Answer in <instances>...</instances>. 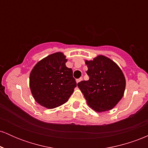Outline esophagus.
Instances as JSON below:
<instances>
[{
    "mask_svg": "<svg viewBox=\"0 0 148 148\" xmlns=\"http://www.w3.org/2000/svg\"><path fill=\"white\" fill-rule=\"evenodd\" d=\"M82 78H80V79H76V84H78V83H79L80 82V81H82Z\"/></svg>",
    "mask_w": 148,
    "mask_h": 148,
    "instance_id": "1",
    "label": "esophagus"
}]
</instances>
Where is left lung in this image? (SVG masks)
I'll return each mask as SVG.
<instances>
[{
	"instance_id": "8db88e82",
	"label": "left lung",
	"mask_w": 148,
	"mask_h": 148,
	"mask_svg": "<svg viewBox=\"0 0 148 148\" xmlns=\"http://www.w3.org/2000/svg\"><path fill=\"white\" fill-rule=\"evenodd\" d=\"M89 80L78 84L86 102L92 109L101 113L113 109L121 100L126 80L120 67L113 60L98 55L92 60H85Z\"/></svg>"
}]
</instances>
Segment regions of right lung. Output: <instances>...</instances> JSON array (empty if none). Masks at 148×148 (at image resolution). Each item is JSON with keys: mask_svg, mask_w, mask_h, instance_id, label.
Instances as JSON below:
<instances>
[{"mask_svg": "<svg viewBox=\"0 0 148 148\" xmlns=\"http://www.w3.org/2000/svg\"><path fill=\"white\" fill-rule=\"evenodd\" d=\"M67 59L62 52L50 54L37 62L29 76V86L34 99L45 108L51 109L69 100L76 87Z\"/></svg>", "mask_w": 148, "mask_h": 148, "instance_id": "add662e5", "label": "right lung"}]
</instances>
